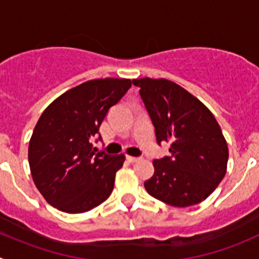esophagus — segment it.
Wrapping results in <instances>:
<instances>
[{
    "label": "esophagus",
    "instance_id": "esophagus-1",
    "mask_svg": "<svg viewBox=\"0 0 259 259\" xmlns=\"http://www.w3.org/2000/svg\"><path fill=\"white\" fill-rule=\"evenodd\" d=\"M126 160L129 161V163H135V161L140 160V158H138V156H130V155H127V156H126Z\"/></svg>",
    "mask_w": 259,
    "mask_h": 259
}]
</instances>
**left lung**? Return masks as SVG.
Here are the masks:
<instances>
[{"label":"left lung","mask_w":259,"mask_h":259,"mask_svg":"<svg viewBox=\"0 0 259 259\" xmlns=\"http://www.w3.org/2000/svg\"><path fill=\"white\" fill-rule=\"evenodd\" d=\"M133 83L140 88L158 144L170 143V155L153 161L146 192L173 207L203 202L224 178L228 163V146L215 117L173 81L144 77Z\"/></svg>","instance_id":"8db88e82"}]
</instances>
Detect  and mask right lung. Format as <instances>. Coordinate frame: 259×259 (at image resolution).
<instances>
[{"instance_id":"1","label":"right lung","mask_w":259,"mask_h":259,"mask_svg":"<svg viewBox=\"0 0 259 259\" xmlns=\"http://www.w3.org/2000/svg\"><path fill=\"white\" fill-rule=\"evenodd\" d=\"M130 88L129 79L86 81L59 96L40 116L28 145V163L33 183L52 207L83 213L111 194L125 156L96 153L93 142L109 109Z\"/></svg>"}]
</instances>
